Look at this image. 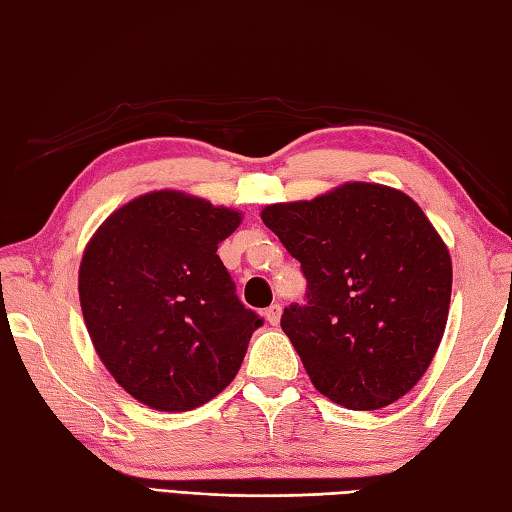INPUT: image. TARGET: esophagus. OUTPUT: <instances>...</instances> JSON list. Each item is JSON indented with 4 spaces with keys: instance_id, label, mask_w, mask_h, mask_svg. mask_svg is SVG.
I'll return each mask as SVG.
<instances>
[{
    "instance_id": "obj_1",
    "label": "esophagus",
    "mask_w": 512,
    "mask_h": 512,
    "mask_svg": "<svg viewBox=\"0 0 512 512\" xmlns=\"http://www.w3.org/2000/svg\"><path fill=\"white\" fill-rule=\"evenodd\" d=\"M280 314H283V307H280V305H271V307L265 309V318H267L269 325H278Z\"/></svg>"
}]
</instances>
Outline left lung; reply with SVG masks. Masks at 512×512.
I'll return each mask as SVG.
<instances>
[{"mask_svg":"<svg viewBox=\"0 0 512 512\" xmlns=\"http://www.w3.org/2000/svg\"><path fill=\"white\" fill-rule=\"evenodd\" d=\"M260 218L307 278V305H289L280 327L314 387L351 411L409 393L440 347L453 287L451 256L420 205L356 181Z\"/></svg>","mask_w":512,"mask_h":512,"instance_id":"1","label":"left lung"}]
</instances>
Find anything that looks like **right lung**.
I'll use <instances>...</instances> for the list:
<instances>
[{
  "label": "right lung",
  "mask_w": 512,
  "mask_h": 512,
  "mask_svg": "<svg viewBox=\"0 0 512 512\" xmlns=\"http://www.w3.org/2000/svg\"><path fill=\"white\" fill-rule=\"evenodd\" d=\"M241 221L229 207L159 190L112 212L86 245L79 300L90 340L150 409L179 413L216 398L263 325L216 254Z\"/></svg>",
  "instance_id": "right-lung-1"
}]
</instances>
